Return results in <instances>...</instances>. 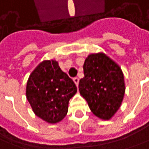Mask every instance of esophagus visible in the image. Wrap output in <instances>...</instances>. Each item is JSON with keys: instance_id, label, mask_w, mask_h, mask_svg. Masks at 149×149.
I'll use <instances>...</instances> for the list:
<instances>
[{"instance_id": "1", "label": "esophagus", "mask_w": 149, "mask_h": 149, "mask_svg": "<svg viewBox=\"0 0 149 149\" xmlns=\"http://www.w3.org/2000/svg\"><path fill=\"white\" fill-rule=\"evenodd\" d=\"M73 81L75 82L76 85H77V86H78V83H79V78L74 77V78H73Z\"/></svg>"}]
</instances>
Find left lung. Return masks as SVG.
<instances>
[{
  "mask_svg": "<svg viewBox=\"0 0 149 149\" xmlns=\"http://www.w3.org/2000/svg\"><path fill=\"white\" fill-rule=\"evenodd\" d=\"M79 90L97 117L109 120L121 106L125 93L121 68L103 53L91 54L83 65Z\"/></svg>",
  "mask_w": 149,
  "mask_h": 149,
  "instance_id": "1",
  "label": "left lung"
}]
</instances>
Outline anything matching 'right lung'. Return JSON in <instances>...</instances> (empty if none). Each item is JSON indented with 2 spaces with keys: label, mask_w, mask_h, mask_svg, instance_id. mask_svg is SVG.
<instances>
[{
  "label": "right lung",
  "mask_w": 149,
  "mask_h": 149,
  "mask_svg": "<svg viewBox=\"0 0 149 149\" xmlns=\"http://www.w3.org/2000/svg\"><path fill=\"white\" fill-rule=\"evenodd\" d=\"M77 91L73 81L56 60H44L31 72L26 85V98L37 116L56 123L66 116L68 102Z\"/></svg>",
  "instance_id": "add662e5"
}]
</instances>
